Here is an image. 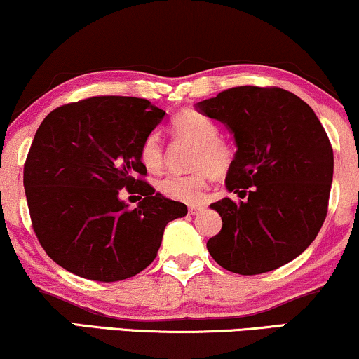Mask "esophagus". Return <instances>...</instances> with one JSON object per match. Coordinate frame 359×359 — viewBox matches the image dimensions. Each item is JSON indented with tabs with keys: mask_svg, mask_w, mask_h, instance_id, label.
<instances>
[{
	"mask_svg": "<svg viewBox=\"0 0 359 359\" xmlns=\"http://www.w3.org/2000/svg\"><path fill=\"white\" fill-rule=\"evenodd\" d=\"M202 210H203L202 205H192V207H189V213H190V215H198V213H201Z\"/></svg>",
	"mask_w": 359,
	"mask_h": 359,
	"instance_id": "esophagus-1",
	"label": "esophagus"
}]
</instances>
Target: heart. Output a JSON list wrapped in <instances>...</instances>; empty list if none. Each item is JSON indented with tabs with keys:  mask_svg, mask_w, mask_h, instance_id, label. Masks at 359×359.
I'll list each match as a JSON object with an SVG mask.
<instances>
[{
	"mask_svg": "<svg viewBox=\"0 0 359 359\" xmlns=\"http://www.w3.org/2000/svg\"><path fill=\"white\" fill-rule=\"evenodd\" d=\"M172 134L194 144L192 169L189 175H167L158 180L157 189L164 197L177 202L198 203L207 190L208 177L220 179L229 174L233 164V147L219 137V126L198 111H184L172 119ZM140 162L147 170L157 172L164 164V146L157 134L144 139Z\"/></svg>",
	"mask_w": 359,
	"mask_h": 359,
	"instance_id": "b5f03b06",
	"label": "heart"
}]
</instances>
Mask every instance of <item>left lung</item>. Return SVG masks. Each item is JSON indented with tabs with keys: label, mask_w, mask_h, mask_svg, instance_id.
Instances as JSON below:
<instances>
[{
	"label": "left lung",
	"mask_w": 359,
	"mask_h": 359,
	"mask_svg": "<svg viewBox=\"0 0 359 359\" xmlns=\"http://www.w3.org/2000/svg\"><path fill=\"white\" fill-rule=\"evenodd\" d=\"M233 135L229 192L210 208L222 217L208 253L225 270L258 275L310 247L326 219L333 149L313 109L280 88L240 86L195 104Z\"/></svg>",
	"instance_id": "obj_1"
}]
</instances>
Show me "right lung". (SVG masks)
I'll return each mask as SVG.
<instances>
[{"label": "right lung", "instance_id": "1", "mask_svg": "<svg viewBox=\"0 0 359 359\" xmlns=\"http://www.w3.org/2000/svg\"><path fill=\"white\" fill-rule=\"evenodd\" d=\"M165 117L147 99L101 96L66 104L41 122L25 164L26 201L44 252L94 281H119L147 269L167 224L187 215L137 175L144 139ZM144 198L129 209L120 190Z\"/></svg>", "mask_w": 359, "mask_h": 359}]
</instances>
